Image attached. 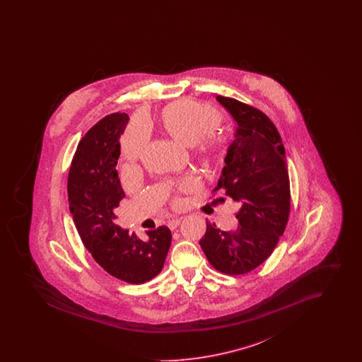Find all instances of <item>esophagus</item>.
Returning a JSON list of instances; mask_svg holds the SVG:
<instances>
[{"label": "esophagus", "mask_w": 362, "mask_h": 362, "mask_svg": "<svg viewBox=\"0 0 362 362\" xmlns=\"http://www.w3.org/2000/svg\"><path fill=\"white\" fill-rule=\"evenodd\" d=\"M180 223H182V217H179V218H173V220H170V221H168V228H170V229H176Z\"/></svg>", "instance_id": "obj_1"}]
</instances>
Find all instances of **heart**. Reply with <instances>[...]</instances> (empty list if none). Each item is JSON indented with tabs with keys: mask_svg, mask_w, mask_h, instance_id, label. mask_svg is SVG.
I'll use <instances>...</instances> for the list:
<instances>
[{
	"mask_svg": "<svg viewBox=\"0 0 362 362\" xmlns=\"http://www.w3.org/2000/svg\"><path fill=\"white\" fill-rule=\"evenodd\" d=\"M160 121L164 132L180 144L194 145L199 140L198 146L205 153L214 151L218 145L217 139L210 133L218 127L221 117L218 111L210 105L191 99L177 100L163 110ZM141 145L142 136L130 133L123 144L126 157L134 160L139 153ZM192 185L191 180H186L182 189H191Z\"/></svg>",
	"mask_w": 362,
	"mask_h": 362,
	"instance_id": "heart-1",
	"label": "heart"
}]
</instances>
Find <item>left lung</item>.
Wrapping results in <instances>:
<instances>
[{
    "label": "left lung",
    "instance_id": "1",
    "mask_svg": "<svg viewBox=\"0 0 362 362\" xmlns=\"http://www.w3.org/2000/svg\"><path fill=\"white\" fill-rule=\"evenodd\" d=\"M216 100L238 123L214 187L239 205L238 225L221 230L206 221V233L199 244L216 270L240 276L272 255L285 230L291 210L289 173L285 148L273 122L239 100L225 96Z\"/></svg>",
    "mask_w": 362,
    "mask_h": 362
}]
</instances>
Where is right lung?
<instances>
[{
	"label": "right lung",
	"instance_id": "add662e5",
	"mask_svg": "<svg viewBox=\"0 0 362 362\" xmlns=\"http://www.w3.org/2000/svg\"><path fill=\"white\" fill-rule=\"evenodd\" d=\"M124 112L107 115L83 138L73 157L68 197L73 221L86 250L104 270L129 284H144L163 269L173 235L167 226L137 235L115 224V209L124 198L117 163Z\"/></svg>",
	"mask_w": 362,
	"mask_h": 362
}]
</instances>
